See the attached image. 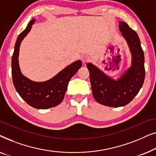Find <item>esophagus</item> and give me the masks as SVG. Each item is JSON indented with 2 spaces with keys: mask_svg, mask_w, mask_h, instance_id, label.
<instances>
[{
  "mask_svg": "<svg viewBox=\"0 0 156 156\" xmlns=\"http://www.w3.org/2000/svg\"><path fill=\"white\" fill-rule=\"evenodd\" d=\"M89 59H89V57L88 56H87V55H84V56H82V61L84 64L88 62L89 61Z\"/></svg>",
  "mask_w": 156,
  "mask_h": 156,
  "instance_id": "esophagus-1",
  "label": "esophagus"
}]
</instances>
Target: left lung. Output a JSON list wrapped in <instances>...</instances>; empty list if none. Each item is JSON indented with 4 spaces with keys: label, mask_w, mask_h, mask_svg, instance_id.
<instances>
[{
    "label": "left lung",
    "mask_w": 156,
    "mask_h": 156,
    "mask_svg": "<svg viewBox=\"0 0 156 156\" xmlns=\"http://www.w3.org/2000/svg\"><path fill=\"white\" fill-rule=\"evenodd\" d=\"M119 29L132 55L131 66L124 74L114 80L92 64H87L94 97L98 103L111 107L130 103L140 91L145 79L144 51L137 33L122 21L119 22Z\"/></svg>",
    "instance_id": "left-lung-1"
}]
</instances>
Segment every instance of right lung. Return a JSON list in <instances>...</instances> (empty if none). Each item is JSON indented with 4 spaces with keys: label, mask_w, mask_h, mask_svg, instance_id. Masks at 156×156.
<instances>
[{
    "label": "right lung",
    "mask_w": 156,
    "mask_h": 156,
    "mask_svg": "<svg viewBox=\"0 0 156 156\" xmlns=\"http://www.w3.org/2000/svg\"><path fill=\"white\" fill-rule=\"evenodd\" d=\"M35 19L30 21L25 30L17 38L12 56V82L19 95L27 104L38 109H46L56 106L62 101L68 83L82 67L80 60L74 62L46 82H36L25 77L21 73L18 63L19 50L21 42L30 31Z\"/></svg>",
    "instance_id": "right-lung-1"
}]
</instances>
